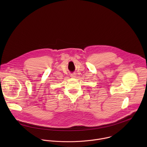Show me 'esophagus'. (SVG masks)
<instances>
[{"instance_id": "esophagus-1", "label": "esophagus", "mask_w": 147, "mask_h": 147, "mask_svg": "<svg viewBox=\"0 0 147 147\" xmlns=\"http://www.w3.org/2000/svg\"><path fill=\"white\" fill-rule=\"evenodd\" d=\"M76 74L75 73H72V74H70V77H71V78H75L76 77Z\"/></svg>"}]
</instances>
